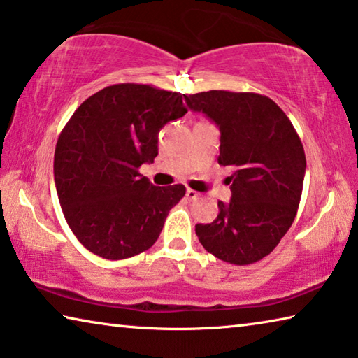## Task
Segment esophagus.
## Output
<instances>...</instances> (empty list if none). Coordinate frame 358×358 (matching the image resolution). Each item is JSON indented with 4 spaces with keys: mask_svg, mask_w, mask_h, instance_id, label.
<instances>
[{
    "mask_svg": "<svg viewBox=\"0 0 358 358\" xmlns=\"http://www.w3.org/2000/svg\"><path fill=\"white\" fill-rule=\"evenodd\" d=\"M187 198H189L190 201H195V200H198V196H200V193L198 192H195V190H192V189H187Z\"/></svg>",
    "mask_w": 358,
    "mask_h": 358,
    "instance_id": "obj_1",
    "label": "esophagus"
}]
</instances>
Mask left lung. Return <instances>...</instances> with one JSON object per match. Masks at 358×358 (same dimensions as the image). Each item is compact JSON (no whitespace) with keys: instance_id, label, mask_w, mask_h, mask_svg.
Segmentation results:
<instances>
[{"instance_id":"1","label":"left lung","mask_w":358,"mask_h":358,"mask_svg":"<svg viewBox=\"0 0 358 358\" xmlns=\"http://www.w3.org/2000/svg\"><path fill=\"white\" fill-rule=\"evenodd\" d=\"M195 113L220 130L219 165L231 166L230 203L219 201L210 224L195 225L209 254L250 265L271 254L294 224L306 157L289 117L271 98L250 92L209 90L185 96Z\"/></svg>"}]
</instances>
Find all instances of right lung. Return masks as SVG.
I'll list each match as a JSON object with an SVG mask.
<instances>
[{
    "label": "right lung",
    "mask_w": 358,
    "mask_h": 358,
    "mask_svg": "<svg viewBox=\"0 0 358 358\" xmlns=\"http://www.w3.org/2000/svg\"><path fill=\"white\" fill-rule=\"evenodd\" d=\"M185 95L115 84L87 98L57 141L54 178L64 219L79 243L108 260L154 245L169 209L185 195L139 174L158 155V133L185 115Z\"/></svg>",
    "instance_id": "add662e5"
}]
</instances>
